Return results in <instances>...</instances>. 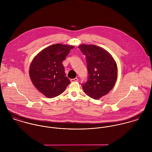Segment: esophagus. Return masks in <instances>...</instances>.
Instances as JSON below:
<instances>
[{"label":"esophagus","mask_w":152,"mask_h":152,"mask_svg":"<svg viewBox=\"0 0 152 152\" xmlns=\"http://www.w3.org/2000/svg\"><path fill=\"white\" fill-rule=\"evenodd\" d=\"M78 79L77 78H74V79H71V80H70V81H71V83L77 82V81H78Z\"/></svg>","instance_id":"1"}]
</instances>
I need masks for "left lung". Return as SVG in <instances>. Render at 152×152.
<instances>
[{"label": "left lung", "instance_id": "left-lung-1", "mask_svg": "<svg viewBox=\"0 0 152 152\" xmlns=\"http://www.w3.org/2000/svg\"><path fill=\"white\" fill-rule=\"evenodd\" d=\"M78 48L86 57L88 78L81 84L84 92L98 99L113 88L117 79L115 61L108 51L95 45L81 44Z\"/></svg>", "mask_w": 152, "mask_h": 152}]
</instances>
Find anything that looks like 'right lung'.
Returning <instances> with one entry per match:
<instances>
[{"label":"right lung","mask_w":152,"mask_h":152,"mask_svg":"<svg viewBox=\"0 0 152 152\" xmlns=\"http://www.w3.org/2000/svg\"><path fill=\"white\" fill-rule=\"evenodd\" d=\"M74 46L56 44L43 50L33 60L29 69L32 83L46 97L58 96L70 84L62 62Z\"/></svg>","instance_id":"obj_1"}]
</instances>
